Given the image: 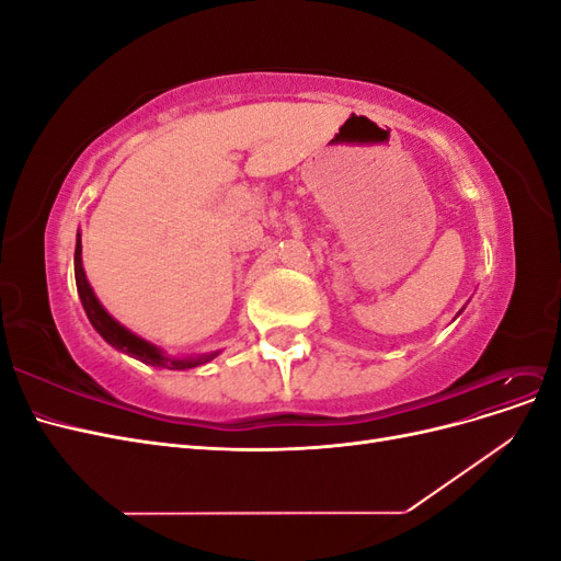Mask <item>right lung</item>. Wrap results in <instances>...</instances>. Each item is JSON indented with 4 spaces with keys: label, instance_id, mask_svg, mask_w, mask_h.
I'll return each instance as SVG.
<instances>
[{
    "label": "right lung",
    "instance_id": "1",
    "mask_svg": "<svg viewBox=\"0 0 561 561\" xmlns=\"http://www.w3.org/2000/svg\"><path fill=\"white\" fill-rule=\"evenodd\" d=\"M75 278H77V293L79 299L83 304V311H87L91 325L98 330V334L105 339L110 346H114L116 351L128 353L130 358H138L145 365H154V367H165V369H190V367H198L210 363L217 353H208V355H198V358H168V355L154 346L149 344L147 339L133 334L130 330H126L122 322H116L107 311L103 304L98 301L91 283L87 280V271H83L81 264V233H77V248H75Z\"/></svg>",
    "mask_w": 561,
    "mask_h": 561
}]
</instances>
